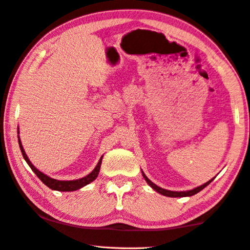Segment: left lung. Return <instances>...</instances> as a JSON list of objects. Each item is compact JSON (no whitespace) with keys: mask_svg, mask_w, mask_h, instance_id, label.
<instances>
[{"mask_svg":"<svg viewBox=\"0 0 250 250\" xmlns=\"http://www.w3.org/2000/svg\"><path fill=\"white\" fill-rule=\"evenodd\" d=\"M142 175H143V177H145V180L146 181V183L149 184L152 188L154 189L155 192H158V193H160V194H162V195H164V196H168V197H186V196H192V195H195L196 193H198V192H201L203 188H205L207 185H208L211 181H213L214 179H211V180H209L208 182H206L205 184H203V185H201V186H197V188H193V189H189V191H181V192H177V191H168V189H166V188H160V186H158L156 184H154L153 182L152 181H150L149 179H147L146 177V175L145 174V173H143V171H142Z\"/></svg>","mask_w":250,"mask_h":250,"instance_id":"1","label":"left lung"}]
</instances>
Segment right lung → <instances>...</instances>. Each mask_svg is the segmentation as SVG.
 <instances>
[{
	"label": "right lung",
	"instance_id": "right-lung-1",
	"mask_svg": "<svg viewBox=\"0 0 250 250\" xmlns=\"http://www.w3.org/2000/svg\"><path fill=\"white\" fill-rule=\"evenodd\" d=\"M20 133V131L18 130V134ZM19 138V145H20V149L21 152H22L23 154V158L26 161V163L29 166V167L32 168V171L35 173V174L39 176V179L43 182V183L48 186L49 188L54 189V191H59V192H73V191H77V189L83 188V186L88 185L89 183H91L92 181H95L97 179V176L99 174V171H100V167H101V161H103V156H101L99 162L97 163L96 167L92 170L89 174L82 177V179H78V180H73V181H59V180H55L52 179V177H49L48 175L44 174L43 172H41L40 170H37V168L33 166L31 161L27 158L26 153H25L24 151V147L22 146V142L20 140V135H18Z\"/></svg>",
	"mask_w": 250,
	"mask_h": 250
}]
</instances>
